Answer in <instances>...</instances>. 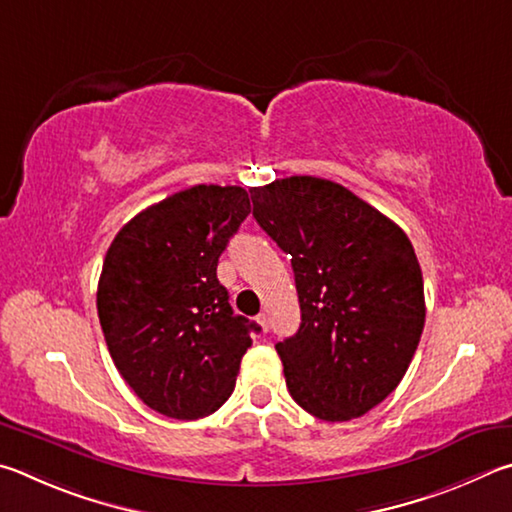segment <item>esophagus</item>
<instances>
[{"mask_svg":"<svg viewBox=\"0 0 512 512\" xmlns=\"http://www.w3.org/2000/svg\"><path fill=\"white\" fill-rule=\"evenodd\" d=\"M256 324L261 326L263 333H267V328H270V326H267V315H258V317H256Z\"/></svg>","mask_w":512,"mask_h":512,"instance_id":"1","label":"esophagus"}]
</instances>
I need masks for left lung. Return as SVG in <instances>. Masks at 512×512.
<instances>
[{
  "mask_svg": "<svg viewBox=\"0 0 512 512\" xmlns=\"http://www.w3.org/2000/svg\"><path fill=\"white\" fill-rule=\"evenodd\" d=\"M249 193L256 222L292 256L301 326L276 344L290 396L328 423L364 416L405 378L423 335L407 233L330 179L294 175Z\"/></svg>",
  "mask_w": 512,
  "mask_h": 512,
  "instance_id": "1",
  "label": "left lung"
}]
</instances>
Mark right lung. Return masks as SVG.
<instances>
[{"label":"right lung","instance_id":"add662e5","mask_svg":"<svg viewBox=\"0 0 512 512\" xmlns=\"http://www.w3.org/2000/svg\"><path fill=\"white\" fill-rule=\"evenodd\" d=\"M251 213L240 186L197 184L134 215L107 249L96 308L114 366L150 409L195 420L236 387L254 321L233 315L218 258Z\"/></svg>","mask_w":512,"mask_h":512}]
</instances>
